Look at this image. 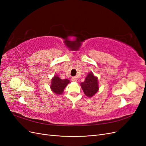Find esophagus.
I'll use <instances>...</instances> for the list:
<instances>
[{"label":"esophagus","mask_w":146,"mask_h":146,"mask_svg":"<svg viewBox=\"0 0 146 146\" xmlns=\"http://www.w3.org/2000/svg\"><path fill=\"white\" fill-rule=\"evenodd\" d=\"M71 80H72V82H77V77H72L71 78Z\"/></svg>","instance_id":"obj_1"}]
</instances>
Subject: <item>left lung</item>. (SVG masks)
Wrapping results in <instances>:
<instances>
[{"label":"left lung","instance_id":"obj_1","mask_svg":"<svg viewBox=\"0 0 146 146\" xmlns=\"http://www.w3.org/2000/svg\"><path fill=\"white\" fill-rule=\"evenodd\" d=\"M81 87L86 96L91 98L99 91L98 78L92 72L88 73L85 80L81 83Z\"/></svg>","mask_w":146,"mask_h":146}]
</instances>
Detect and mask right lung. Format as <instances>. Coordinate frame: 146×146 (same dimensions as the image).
Returning a JSON list of instances; mask_svg holds the SVG:
<instances>
[{
  "label": "right lung",
  "mask_w": 146,
  "mask_h": 146,
  "mask_svg": "<svg viewBox=\"0 0 146 146\" xmlns=\"http://www.w3.org/2000/svg\"><path fill=\"white\" fill-rule=\"evenodd\" d=\"M70 83L68 79L62 80L58 76H55L52 79L50 88L52 91L56 94H61L63 92L64 88Z\"/></svg>",
  "instance_id": "right-lung-1"
}]
</instances>
